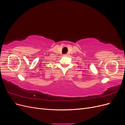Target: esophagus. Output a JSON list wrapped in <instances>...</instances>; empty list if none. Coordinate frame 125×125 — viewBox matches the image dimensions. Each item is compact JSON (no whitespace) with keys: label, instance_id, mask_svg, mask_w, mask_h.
<instances>
[{"label":"esophagus","instance_id":"34e87169","mask_svg":"<svg viewBox=\"0 0 125 125\" xmlns=\"http://www.w3.org/2000/svg\"><path fill=\"white\" fill-rule=\"evenodd\" d=\"M63 56L64 57H67V56H68V54H64Z\"/></svg>","mask_w":125,"mask_h":125}]
</instances>
